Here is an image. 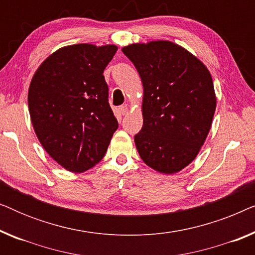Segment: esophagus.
Here are the masks:
<instances>
[{"mask_svg": "<svg viewBox=\"0 0 255 255\" xmlns=\"http://www.w3.org/2000/svg\"><path fill=\"white\" fill-rule=\"evenodd\" d=\"M120 111H121L122 115H127L128 113V108L127 106H123V107L120 108Z\"/></svg>", "mask_w": 255, "mask_h": 255, "instance_id": "esophagus-1", "label": "esophagus"}]
</instances>
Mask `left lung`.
Masks as SVG:
<instances>
[{"label":"left lung","instance_id":"8db88e82","mask_svg":"<svg viewBox=\"0 0 255 255\" xmlns=\"http://www.w3.org/2000/svg\"><path fill=\"white\" fill-rule=\"evenodd\" d=\"M140 75L141 130L134 144L146 165L174 174L200 152L210 131L216 95L203 62L168 40L131 44L122 48Z\"/></svg>","mask_w":255,"mask_h":255}]
</instances>
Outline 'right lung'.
<instances>
[{
    "mask_svg": "<svg viewBox=\"0 0 255 255\" xmlns=\"http://www.w3.org/2000/svg\"><path fill=\"white\" fill-rule=\"evenodd\" d=\"M116 45L59 48L34 73L27 103L40 144L69 172L82 173L106 155L118 122L103 72Z\"/></svg>",
    "mask_w": 255,
    "mask_h": 255,
    "instance_id": "1",
    "label": "right lung"
}]
</instances>
